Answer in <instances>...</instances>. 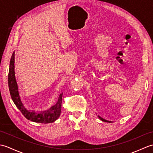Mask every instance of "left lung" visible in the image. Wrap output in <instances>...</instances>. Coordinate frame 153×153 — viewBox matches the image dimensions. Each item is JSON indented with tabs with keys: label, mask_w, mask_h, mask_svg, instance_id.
Instances as JSON below:
<instances>
[{
	"label": "left lung",
	"mask_w": 153,
	"mask_h": 153,
	"mask_svg": "<svg viewBox=\"0 0 153 153\" xmlns=\"http://www.w3.org/2000/svg\"><path fill=\"white\" fill-rule=\"evenodd\" d=\"M98 117H99V119H100V120H102V122H111V121H108V120H105V119H104V118H101V117H100V116H99V115H98Z\"/></svg>",
	"instance_id": "8db88e82"
}]
</instances>
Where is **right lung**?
Segmentation results:
<instances>
[{
	"instance_id": "obj_1",
	"label": "right lung",
	"mask_w": 153,
	"mask_h": 153,
	"mask_svg": "<svg viewBox=\"0 0 153 153\" xmlns=\"http://www.w3.org/2000/svg\"><path fill=\"white\" fill-rule=\"evenodd\" d=\"M14 52L12 53L10 62L9 71H8V87L11 98L15 105L20 110L25 118L32 122L42 123H48L54 122L59 118L61 113L62 98V93L60 94L58 97V101L55 105L51 106L49 109L43 111H34L25 108L23 104L20 96H19V89L17 82H16L14 71Z\"/></svg>"
}]
</instances>
